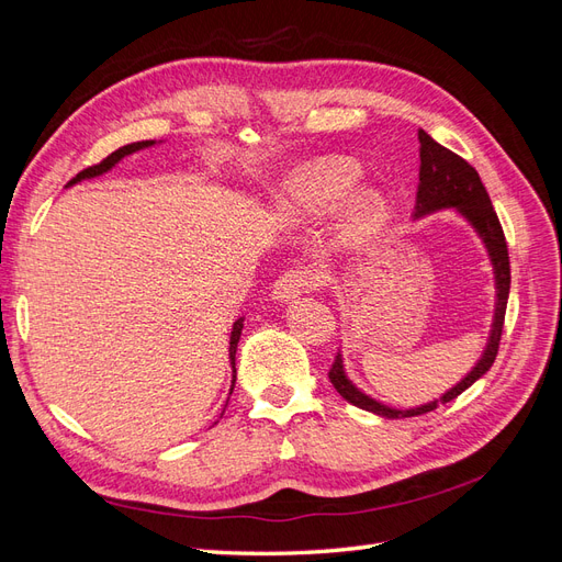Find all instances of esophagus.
Masks as SVG:
<instances>
[{
  "mask_svg": "<svg viewBox=\"0 0 562 562\" xmlns=\"http://www.w3.org/2000/svg\"><path fill=\"white\" fill-rule=\"evenodd\" d=\"M314 285H318V277L312 274V271H307V269H288L277 279L271 295H274L277 302H293L304 291H312Z\"/></svg>",
  "mask_w": 562,
  "mask_h": 562,
  "instance_id": "34e87169",
  "label": "esophagus"
}]
</instances>
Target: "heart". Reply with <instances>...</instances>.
<instances>
[{
	"mask_svg": "<svg viewBox=\"0 0 562 562\" xmlns=\"http://www.w3.org/2000/svg\"><path fill=\"white\" fill-rule=\"evenodd\" d=\"M359 176V166L351 159L333 157L314 161L285 180L279 203L285 213L297 217L328 215L351 194ZM384 199L372 190H361L347 203L345 229L351 236L368 234L384 223Z\"/></svg>",
	"mask_w": 562,
	"mask_h": 562,
	"instance_id": "1",
	"label": "heart"
}]
</instances>
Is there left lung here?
<instances>
[{
  "instance_id": "8db88e82",
  "label": "left lung",
  "mask_w": 562,
  "mask_h": 562,
  "mask_svg": "<svg viewBox=\"0 0 562 562\" xmlns=\"http://www.w3.org/2000/svg\"><path fill=\"white\" fill-rule=\"evenodd\" d=\"M440 209H454L459 215H464L473 229L479 232L483 239L492 267H495V285H497V302H495V321H492L490 339L485 345V351L481 361L473 366L469 375L454 384L443 396L419 405V407H407V411H396V407H389L375 398L366 396L361 389H356L342 366V353L337 351L335 361L330 366L328 378L337 394L351 405L361 407V411L375 413L386 419H401V417H417L424 413H431L440 403L454 401L462 391H467L475 380H481L485 372L492 368L499 351V339L504 330V314H506V302H508V288H512V265H508V248L504 239V229L499 225V217L492 209V201L485 192L481 182V176L475 173V168L464 161L448 147L438 145L427 131L419 128V184H417V206L415 217L429 215Z\"/></svg>"
}]
</instances>
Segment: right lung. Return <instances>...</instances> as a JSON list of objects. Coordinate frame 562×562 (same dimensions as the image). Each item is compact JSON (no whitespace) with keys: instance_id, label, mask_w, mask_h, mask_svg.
<instances>
[{"instance_id":"1","label":"right lung","mask_w":562,"mask_h":562,"mask_svg":"<svg viewBox=\"0 0 562 562\" xmlns=\"http://www.w3.org/2000/svg\"><path fill=\"white\" fill-rule=\"evenodd\" d=\"M155 145V140H140V143H131V145H124V147H119L116 151H112L110 157H105L103 161L100 164H95V166H89V168H83L81 173H77L70 182H67V187L70 184H77V182H81V180H87V178H95V176H103V173H108L110 168L116 164V161H122L126 155H133V151H138V149H145V147H151ZM241 328H244V318H236L234 321V328H232V337H229V361H232V389H234V382H236V363H234V359H236V347H239V337H241ZM232 394V391H229Z\"/></svg>"}]
</instances>
